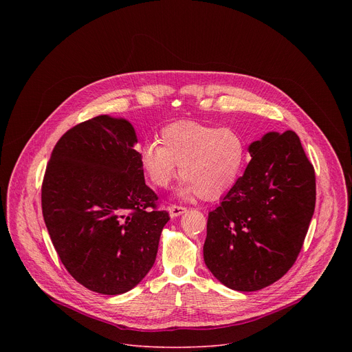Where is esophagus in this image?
Here are the masks:
<instances>
[{
	"instance_id": "esophagus-1",
	"label": "esophagus",
	"mask_w": 352,
	"mask_h": 352,
	"mask_svg": "<svg viewBox=\"0 0 352 352\" xmlns=\"http://www.w3.org/2000/svg\"><path fill=\"white\" fill-rule=\"evenodd\" d=\"M168 212H170L171 217H178V216H181V214H184L186 212V208L178 206V205H171L168 208Z\"/></svg>"
}]
</instances>
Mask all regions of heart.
I'll return each mask as SVG.
<instances>
[{"label": "heart", "instance_id": "1", "mask_svg": "<svg viewBox=\"0 0 352 352\" xmlns=\"http://www.w3.org/2000/svg\"><path fill=\"white\" fill-rule=\"evenodd\" d=\"M160 142L140 147L139 160L148 181L167 188L178 175L184 181L179 195L212 200L226 193L238 179L248 156L243 138L231 128L195 121L164 126Z\"/></svg>", "mask_w": 352, "mask_h": 352}]
</instances>
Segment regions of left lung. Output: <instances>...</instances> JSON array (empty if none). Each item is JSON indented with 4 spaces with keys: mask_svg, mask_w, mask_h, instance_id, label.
Returning <instances> with one entry per match:
<instances>
[{
    "mask_svg": "<svg viewBox=\"0 0 352 352\" xmlns=\"http://www.w3.org/2000/svg\"><path fill=\"white\" fill-rule=\"evenodd\" d=\"M242 177L209 213L204 258L226 287L258 291L295 263L315 212L316 178L294 131L250 143Z\"/></svg>",
    "mask_w": 352,
    "mask_h": 352,
    "instance_id": "left-lung-1",
    "label": "left lung"
}]
</instances>
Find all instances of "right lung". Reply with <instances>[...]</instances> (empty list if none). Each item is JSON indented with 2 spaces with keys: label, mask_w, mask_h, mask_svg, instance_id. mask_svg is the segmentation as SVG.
<instances>
[{
  "label": "right lung",
  "mask_w": 352,
  "mask_h": 352,
  "mask_svg": "<svg viewBox=\"0 0 352 352\" xmlns=\"http://www.w3.org/2000/svg\"><path fill=\"white\" fill-rule=\"evenodd\" d=\"M136 143L126 120L94 117L60 138L43 178V217L57 254L98 294H124L143 280L170 220L144 184Z\"/></svg>",
  "instance_id": "right-lung-1"
}]
</instances>
